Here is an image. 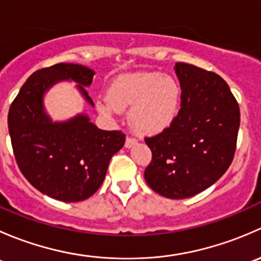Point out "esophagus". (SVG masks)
<instances>
[{
  "label": "esophagus",
  "mask_w": 261,
  "mask_h": 261,
  "mask_svg": "<svg viewBox=\"0 0 261 261\" xmlns=\"http://www.w3.org/2000/svg\"><path fill=\"white\" fill-rule=\"evenodd\" d=\"M136 143H138V140H136L134 136H127V138H126V141H125V146L126 147H131V146L135 145Z\"/></svg>",
  "instance_id": "obj_1"
}]
</instances>
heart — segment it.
I'll return each mask as SVG.
<instances>
[{
	"mask_svg": "<svg viewBox=\"0 0 261 261\" xmlns=\"http://www.w3.org/2000/svg\"><path fill=\"white\" fill-rule=\"evenodd\" d=\"M180 107V87L174 78L154 72L122 75L111 84L109 99L98 102L102 114L131 109V126L140 134H159L167 130Z\"/></svg>",
	"mask_w": 261,
	"mask_h": 261,
	"instance_id": "b5f03b06",
	"label": "heart"
}]
</instances>
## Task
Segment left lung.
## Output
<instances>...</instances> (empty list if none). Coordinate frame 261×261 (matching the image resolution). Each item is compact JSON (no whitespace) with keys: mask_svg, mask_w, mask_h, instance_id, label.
Listing matches in <instances>:
<instances>
[{"mask_svg":"<svg viewBox=\"0 0 261 261\" xmlns=\"http://www.w3.org/2000/svg\"><path fill=\"white\" fill-rule=\"evenodd\" d=\"M180 110L162 133L145 136L151 162L144 177L160 196L183 199L211 187L225 174L236 151L240 107L216 73L177 63Z\"/></svg>","mask_w":261,"mask_h":261,"instance_id":"1","label":"left lung"}]
</instances>
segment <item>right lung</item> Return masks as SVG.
Wrapping results in <instances>:
<instances>
[{"label": "right lung", "mask_w": 261, "mask_h": 261, "mask_svg": "<svg viewBox=\"0 0 261 261\" xmlns=\"http://www.w3.org/2000/svg\"><path fill=\"white\" fill-rule=\"evenodd\" d=\"M94 72L59 63L34 72L10 106L9 133L18 169L33 187L62 202L89 198L103 183L109 163L125 144L121 130H101L87 116L53 123L43 110V94L62 80H73L89 103L84 86Z\"/></svg>", "instance_id": "obj_1"}]
</instances>
